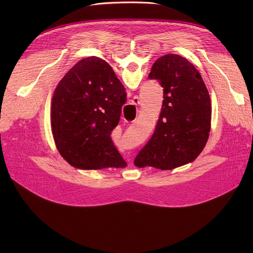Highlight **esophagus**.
I'll return each instance as SVG.
<instances>
[{
    "mask_svg": "<svg viewBox=\"0 0 253 253\" xmlns=\"http://www.w3.org/2000/svg\"><path fill=\"white\" fill-rule=\"evenodd\" d=\"M131 103L133 104V105H138V104H140V100H139V98H138L137 96H134L133 99L131 100ZM130 164H131V163H130Z\"/></svg>",
    "mask_w": 253,
    "mask_h": 253,
    "instance_id": "1",
    "label": "esophagus"
}]
</instances>
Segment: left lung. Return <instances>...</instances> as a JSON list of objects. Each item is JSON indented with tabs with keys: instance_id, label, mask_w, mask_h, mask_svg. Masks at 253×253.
Segmentation results:
<instances>
[{
	"instance_id": "1",
	"label": "left lung",
	"mask_w": 253,
	"mask_h": 253,
	"mask_svg": "<svg viewBox=\"0 0 253 253\" xmlns=\"http://www.w3.org/2000/svg\"><path fill=\"white\" fill-rule=\"evenodd\" d=\"M149 78L163 87V104L154 134L134 165L171 170L193 162L203 151L211 126V100L195 66L177 54L158 58Z\"/></svg>"
}]
</instances>
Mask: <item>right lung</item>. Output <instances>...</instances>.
<instances>
[{"mask_svg":"<svg viewBox=\"0 0 253 253\" xmlns=\"http://www.w3.org/2000/svg\"><path fill=\"white\" fill-rule=\"evenodd\" d=\"M126 96L112 66L99 57L84 58L65 74L52 97L51 127L66 162L88 170L126 167L111 138Z\"/></svg>","mask_w":253,"mask_h":253,"instance_id":"obj_1","label":"right lung"}]
</instances>
